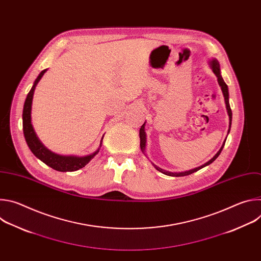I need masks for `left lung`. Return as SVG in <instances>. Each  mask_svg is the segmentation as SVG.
Wrapping results in <instances>:
<instances>
[{"label":"left lung","mask_w":261,"mask_h":261,"mask_svg":"<svg viewBox=\"0 0 261 261\" xmlns=\"http://www.w3.org/2000/svg\"><path fill=\"white\" fill-rule=\"evenodd\" d=\"M210 65H211V68H212L213 72L215 73V75H216V76H217V79H218V84H219V86L221 87V90H222L223 96H224V100H225V104H226V109H227V114H228V117H229V128H228V133H229V132H230V128H231L232 113H231V108H230V105H229V93H228V87H227V85L225 84V82H224V81H223V79H222V76H221V70H220L219 62H218L216 59H212V60L210 61ZM144 127H145V122H144V124L141 126V128L139 129L140 148H141V151H142V153H143V154H145V145H146V134H145ZM225 141H226V139L224 140V142H223V144H222V146H221L220 150L218 151V153H217V154H216V155H215V156H214L210 161H207V162H206V163H204L203 165H201V166H199V167H196V168H194V169H190V170L182 171V172H170V171H167V170H164V169H162V168L158 167V166H157V165H155L154 163H152V164L154 165V167H155L157 170H159L160 172H162V173H164V174H166V175H169V176H185V175H189V174H191V173H193V172H195V171H197V170H199V169H201V168H203V167H205V166L210 165L211 163H213V162L218 158V156L221 154V152H222V150H223V147H224Z\"/></svg>","instance_id":"1"}]
</instances>
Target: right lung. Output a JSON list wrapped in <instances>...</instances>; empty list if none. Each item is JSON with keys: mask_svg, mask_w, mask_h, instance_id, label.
Returning <instances> with one entry per match:
<instances>
[{"mask_svg": "<svg viewBox=\"0 0 261 261\" xmlns=\"http://www.w3.org/2000/svg\"><path fill=\"white\" fill-rule=\"evenodd\" d=\"M46 71H47V69L42 70L38 75V77L35 80L34 85L32 87V89L30 90V92L25 98V101H24L23 111H22V129H23L24 138H25L28 146L30 147L32 153L37 158L40 159L42 162H44L46 165H48L49 167L54 168L55 170L62 171V172L75 171V170H79V169L85 167L99 153V148L95 153L88 155V156H84V157L59 155V154L53 153L51 151L48 150L47 147H45L42 144V142L39 140V138L37 137V135L34 131V128L32 126L31 110H32V101H33L34 91L36 89L37 84L39 83V81L44 75V73ZM103 137L104 136H102V138H101L99 147H101Z\"/></svg>", "mask_w": 261, "mask_h": 261, "instance_id": "obj_1", "label": "right lung"}]
</instances>
